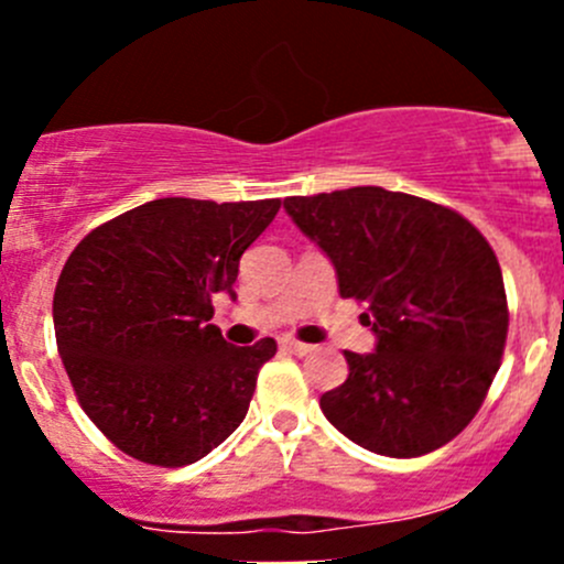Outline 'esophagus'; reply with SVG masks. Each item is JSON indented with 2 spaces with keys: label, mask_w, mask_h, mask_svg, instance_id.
<instances>
[{
  "label": "esophagus",
  "mask_w": 564,
  "mask_h": 564,
  "mask_svg": "<svg viewBox=\"0 0 564 564\" xmlns=\"http://www.w3.org/2000/svg\"><path fill=\"white\" fill-rule=\"evenodd\" d=\"M281 349H286V351H292V355L303 357V355H308V351L314 349V346L300 344V340H294V338H281Z\"/></svg>",
  "instance_id": "1"
}]
</instances>
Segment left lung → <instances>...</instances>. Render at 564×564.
Wrapping results in <instances>:
<instances>
[{
    "label": "left lung",
    "instance_id": "1",
    "mask_svg": "<svg viewBox=\"0 0 564 564\" xmlns=\"http://www.w3.org/2000/svg\"><path fill=\"white\" fill-rule=\"evenodd\" d=\"M335 267L340 297L366 303L368 355L344 351L349 377L324 392V417L355 445L414 458L469 425L499 371L508 297L486 237L442 204L349 187L283 198Z\"/></svg>",
    "mask_w": 564,
    "mask_h": 564
}]
</instances>
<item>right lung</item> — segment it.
Wrapping results in <instances>:
<instances>
[{"instance_id":"right-lung-1","label":"right lung","mask_w":564,"mask_h":564,"mask_svg":"<svg viewBox=\"0 0 564 564\" xmlns=\"http://www.w3.org/2000/svg\"><path fill=\"white\" fill-rule=\"evenodd\" d=\"M281 198H155L89 231L62 267L54 333L87 417L128 456L185 466L246 420L275 340L226 344L213 294H235L240 256Z\"/></svg>"}]
</instances>
